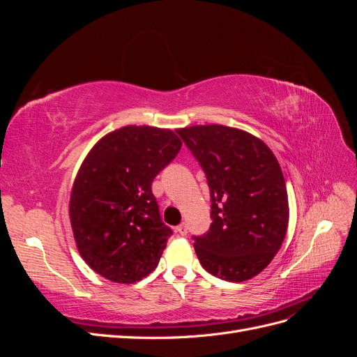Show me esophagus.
I'll list each match as a JSON object with an SVG mask.
<instances>
[{
    "label": "esophagus",
    "mask_w": 357,
    "mask_h": 357,
    "mask_svg": "<svg viewBox=\"0 0 357 357\" xmlns=\"http://www.w3.org/2000/svg\"><path fill=\"white\" fill-rule=\"evenodd\" d=\"M176 231L180 234V235H186L188 234V226H186V223H180L177 228H176Z\"/></svg>",
    "instance_id": "1"
}]
</instances>
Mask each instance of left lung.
<instances>
[{"label":"left lung","instance_id":"8db88e82","mask_svg":"<svg viewBox=\"0 0 357 357\" xmlns=\"http://www.w3.org/2000/svg\"><path fill=\"white\" fill-rule=\"evenodd\" d=\"M177 134L202 167L211 197V225L193 236L205 271L226 282H245L269 265L287 223L286 181L262 139L236 128L195 125Z\"/></svg>","mask_w":357,"mask_h":357}]
</instances>
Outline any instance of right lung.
Here are the masks:
<instances>
[{"label": "right lung", "mask_w": 357, "mask_h": 357, "mask_svg": "<svg viewBox=\"0 0 357 357\" xmlns=\"http://www.w3.org/2000/svg\"><path fill=\"white\" fill-rule=\"evenodd\" d=\"M181 149L171 129L129 125L104 135L75 176L70 220L83 261L131 284L158 266L172 231L160 220L153 178Z\"/></svg>", "instance_id": "1"}]
</instances>
